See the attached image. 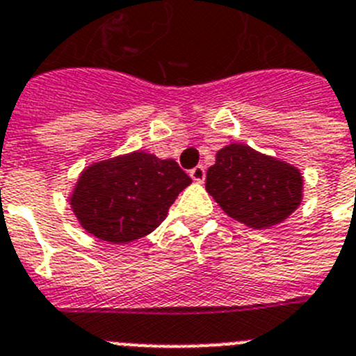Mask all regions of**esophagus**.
Returning <instances> with one entry per match:
<instances>
[{
    "label": "esophagus",
    "mask_w": 356,
    "mask_h": 356,
    "mask_svg": "<svg viewBox=\"0 0 356 356\" xmlns=\"http://www.w3.org/2000/svg\"><path fill=\"white\" fill-rule=\"evenodd\" d=\"M190 177L193 179L195 182H204V179H206V168L202 165L195 166V168L190 170Z\"/></svg>",
    "instance_id": "obj_1"
}]
</instances>
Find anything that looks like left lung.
Returning a JSON list of instances; mask_svg holds the SVG:
<instances>
[{
    "instance_id": "obj_1",
    "label": "left lung",
    "mask_w": 356,
    "mask_h": 356,
    "mask_svg": "<svg viewBox=\"0 0 356 356\" xmlns=\"http://www.w3.org/2000/svg\"><path fill=\"white\" fill-rule=\"evenodd\" d=\"M303 181L294 166L248 145L223 147L207 170L206 190L234 220L255 229L277 225L302 200Z\"/></svg>"
}]
</instances>
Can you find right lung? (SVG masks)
Segmentation results:
<instances>
[{
  "mask_svg": "<svg viewBox=\"0 0 356 356\" xmlns=\"http://www.w3.org/2000/svg\"><path fill=\"white\" fill-rule=\"evenodd\" d=\"M190 182L174 159L140 150L83 172L70 206L95 238L122 245L152 232Z\"/></svg>",
  "mask_w": 356,
  "mask_h": 356,
  "instance_id": "1",
  "label": "right lung"
}]
</instances>
